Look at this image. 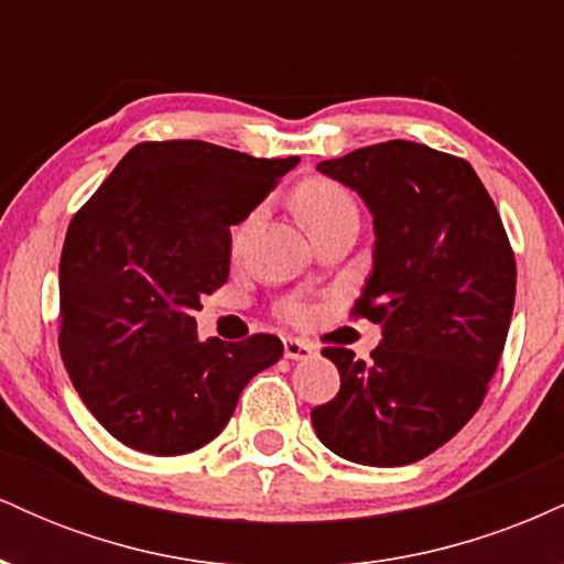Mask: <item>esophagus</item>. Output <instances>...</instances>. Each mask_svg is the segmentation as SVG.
<instances>
[{
  "instance_id": "34e87169",
  "label": "esophagus",
  "mask_w": 564,
  "mask_h": 564,
  "mask_svg": "<svg viewBox=\"0 0 564 564\" xmlns=\"http://www.w3.org/2000/svg\"><path fill=\"white\" fill-rule=\"evenodd\" d=\"M283 355H286L289 360H310L315 358V347L310 345V341L304 339H283Z\"/></svg>"
}]
</instances>
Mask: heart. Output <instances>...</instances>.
Wrapping results in <instances>:
<instances>
[{"label":"heart","mask_w":564,"mask_h":564,"mask_svg":"<svg viewBox=\"0 0 564 564\" xmlns=\"http://www.w3.org/2000/svg\"><path fill=\"white\" fill-rule=\"evenodd\" d=\"M294 206L300 212L302 223L307 225V230H318L323 225L334 223V219L345 217V215H355V200L349 193L334 180H323V177H313L304 180V183L294 191ZM251 219H246L241 228L236 230V246L243 241L246 230H249ZM286 315L291 321H304L307 318V310L302 304H291L286 310Z\"/></svg>","instance_id":"heart-1"}]
</instances>
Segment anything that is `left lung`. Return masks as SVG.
Listing matches in <instances>:
<instances>
[{"mask_svg": "<svg viewBox=\"0 0 564 564\" xmlns=\"http://www.w3.org/2000/svg\"><path fill=\"white\" fill-rule=\"evenodd\" d=\"M318 172L364 198L373 270L355 315L379 323L371 360L326 347L341 387L313 408L321 443L364 467L430 456L480 408L514 310V254L475 170L408 140L377 142Z\"/></svg>", "mask_w": 564, "mask_h": 564, "instance_id": "left-lung-1", "label": "left lung"}]
</instances>
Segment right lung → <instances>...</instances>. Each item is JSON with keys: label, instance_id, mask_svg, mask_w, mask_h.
I'll use <instances>...</instances> for the list:
<instances>
[{"label": "right lung", "instance_id": "obj_1", "mask_svg": "<svg viewBox=\"0 0 564 564\" xmlns=\"http://www.w3.org/2000/svg\"><path fill=\"white\" fill-rule=\"evenodd\" d=\"M300 156L254 159L204 140L140 142L70 219L61 257V355L119 443L183 456L212 443L281 339L200 341L193 313L230 273L243 223Z\"/></svg>", "mask_w": 564, "mask_h": 564}]
</instances>
